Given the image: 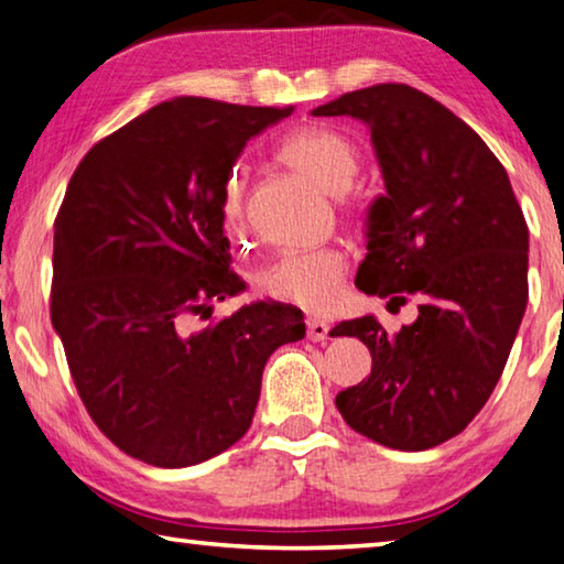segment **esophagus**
<instances>
[{
    "label": "esophagus",
    "instance_id": "esophagus-1",
    "mask_svg": "<svg viewBox=\"0 0 564 564\" xmlns=\"http://www.w3.org/2000/svg\"><path fill=\"white\" fill-rule=\"evenodd\" d=\"M328 323L326 321H321V318H311L308 321V338L311 340H316V343H323V340H328Z\"/></svg>",
    "mask_w": 564,
    "mask_h": 564
}]
</instances>
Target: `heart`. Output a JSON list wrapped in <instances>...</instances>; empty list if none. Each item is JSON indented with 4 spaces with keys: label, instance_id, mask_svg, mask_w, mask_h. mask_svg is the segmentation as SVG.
Segmentation results:
<instances>
[{
    "label": "heart",
    "instance_id": "heart-1",
    "mask_svg": "<svg viewBox=\"0 0 564 564\" xmlns=\"http://www.w3.org/2000/svg\"><path fill=\"white\" fill-rule=\"evenodd\" d=\"M275 156L299 174L316 181L328 194L348 191L358 174V149L338 131L323 127H303L291 131L275 147ZM246 184L241 174L228 178L224 191V218L236 228L243 221ZM346 256L338 248L323 246L311 251L283 253L256 273V289L261 295L308 313L330 308L340 295L346 279Z\"/></svg>",
    "mask_w": 564,
    "mask_h": 564
}]
</instances>
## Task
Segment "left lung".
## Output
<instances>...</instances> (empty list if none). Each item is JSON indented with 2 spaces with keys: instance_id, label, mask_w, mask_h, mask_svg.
I'll use <instances>...</instances> for the list:
<instances>
[{
  "instance_id": "left-lung-1",
  "label": "left lung",
  "mask_w": 564,
  "mask_h": 564,
  "mask_svg": "<svg viewBox=\"0 0 564 564\" xmlns=\"http://www.w3.org/2000/svg\"><path fill=\"white\" fill-rule=\"evenodd\" d=\"M313 117L370 129L386 194L368 208L356 285L417 318L388 333L376 316L330 336L366 343L373 368L340 390L352 431L393 451H427L488 403L528 305V224L508 171L451 109L408 84L348 91Z\"/></svg>"
}]
</instances>
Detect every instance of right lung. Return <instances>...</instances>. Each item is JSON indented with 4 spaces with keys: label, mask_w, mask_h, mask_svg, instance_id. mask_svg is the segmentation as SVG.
I'll return each instance as SVG.
<instances>
[{
    "label": "right lung",
    "mask_w": 564,
    "mask_h": 564,
    "mask_svg": "<svg viewBox=\"0 0 564 564\" xmlns=\"http://www.w3.org/2000/svg\"><path fill=\"white\" fill-rule=\"evenodd\" d=\"M291 111L176 97L94 144L66 186L52 326L91 420L141 463L186 467L241 441L265 360L305 336L301 311L265 301L194 328L246 289L224 191L246 141Z\"/></svg>",
    "instance_id": "obj_1"
}]
</instances>
